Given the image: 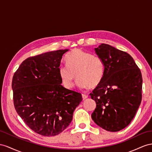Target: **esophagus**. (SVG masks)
Listing matches in <instances>:
<instances>
[{"label":"esophagus","instance_id":"1","mask_svg":"<svg viewBox=\"0 0 152 152\" xmlns=\"http://www.w3.org/2000/svg\"><path fill=\"white\" fill-rule=\"evenodd\" d=\"M87 98H88V96L87 95L85 94H82V98H83V99H87Z\"/></svg>","mask_w":152,"mask_h":152}]
</instances>
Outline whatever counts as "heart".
Returning a JSON list of instances; mask_svg holds the SVG:
<instances>
[{"label":"heart","instance_id":"1","mask_svg":"<svg viewBox=\"0 0 152 152\" xmlns=\"http://www.w3.org/2000/svg\"><path fill=\"white\" fill-rule=\"evenodd\" d=\"M67 65L59 69V76L64 86L71 88L78 77L77 85L80 88H94L101 83L104 67L102 60L91 53L76 49L67 58Z\"/></svg>","mask_w":152,"mask_h":152}]
</instances>
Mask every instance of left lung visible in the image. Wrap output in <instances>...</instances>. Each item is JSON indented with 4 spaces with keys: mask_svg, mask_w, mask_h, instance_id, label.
Listing matches in <instances>:
<instances>
[{
    "mask_svg": "<svg viewBox=\"0 0 152 152\" xmlns=\"http://www.w3.org/2000/svg\"><path fill=\"white\" fill-rule=\"evenodd\" d=\"M95 50L104 71L102 81L89 94L96 103L91 117L104 130L118 132L130 123L141 104V72L126 52L105 44Z\"/></svg>",
    "mask_w": 152,
    "mask_h": 152,
    "instance_id": "1",
    "label": "left lung"
}]
</instances>
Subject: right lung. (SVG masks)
Here are the masks:
<instances>
[{"instance_id":"obj_1","label":"right lung","mask_w":152,"mask_h":152,"mask_svg":"<svg viewBox=\"0 0 152 152\" xmlns=\"http://www.w3.org/2000/svg\"><path fill=\"white\" fill-rule=\"evenodd\" d=\"M68 50L60 49L29 57L13 77L15 110L31 129L43 136L63 132L82 101L80 93L61 85L59 69Z\"/></svg>"}]
</instances>
